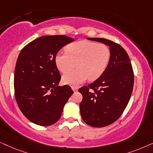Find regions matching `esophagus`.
Masks as SVG:
<instances>
[{"label":"esophagus","mask_w":153,"mask_h":153,"mask_svg":"<svg viewBox=\"0 0 153 153\" xmlns=\"http://www.w3.org/2000/svg\"><path fill=\"white\" fill-rule=\"evenodd\" d=\"M71 89L74 91H77V90H78V88H77V87H71Z\"/></svg>","instance_id":"1"}]
</instances>
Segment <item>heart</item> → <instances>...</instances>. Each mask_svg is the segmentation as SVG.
<instances>
[{"mask_svg":"<svg viewBox=\"0 0 153 153\" xmlns=\"http://www.w3.org/2000/svg\"><path fill=\"white\" fill-rule=\"evenodd\" d=\"M110 50L106 45L94 42L80 40L67 46V51H59L55 61L58 69L63 74L76 66L74 71L62 77L64 83L77 85L87 78L91 81L102 76L110 59Z\"/></svg>","mask_w":153,"mask_h":153,"instance_id":"obj_1","label":"heart"}]
</instances>
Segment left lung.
<instances>
[{
	"instance_id": "obj_1",
	"label": "left lung",
	"mask_w": 153,
	"mask_h": 153,
	"mask_svg": "<svg viewBox=\"0 0 153 153\" xmlns=\"http://www.w3.org/2000/svg\"><path fill=\"white\" fill-rule=\"evenodd\" d=\"M87 39L102 43L110 50V59L102 76L79 89L82 95L79 104L82 119L90 126L102 128L115 122L128 105L134 74L128 53L121 46L103 38Z\"/></svg>"
}]
</instances>
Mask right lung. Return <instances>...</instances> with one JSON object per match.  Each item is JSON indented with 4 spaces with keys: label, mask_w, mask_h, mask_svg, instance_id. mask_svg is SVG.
<instances>
[{
    "label": "right lung",
    "mask_w": 153,
    "mask_h": 153,
    "mask_svg": "<svg viewBox=\"0 0 153 153\" xmlns=\"http://www.w3.org/2000/svg\"><path fill=\"white\" fill-rule=\"evenodd\" d=\"M74 41L65 35L42 36L19 55L14 71L15 98L23 114L34 124L55 123L74 94L69 86H58L61 76L55 61L58 51Z\"/></svg>",
    "instance_id": "right-lung-1"
}]
</instances>
